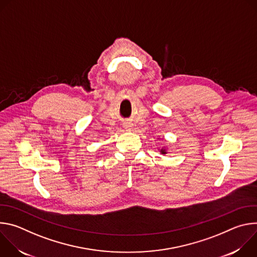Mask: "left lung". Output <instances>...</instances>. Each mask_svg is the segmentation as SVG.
<instances>
[{
	"mask_svg": "<svg viewBox=\"0 0 257 257\" xmlns=\"http://www.w3.org/2000/svg\"><path fill=\"white\" fill-rule=\"evenodd\" d=\"M160 152H161V154H162V155H166V154H167V151H166V149H164V148H163Z\"/></svg>",
	"mask_w": 257,
	"mask_h": 257,
	"instance_id": "8db88e82",
	"label": "left lung"
}]
</instances>
